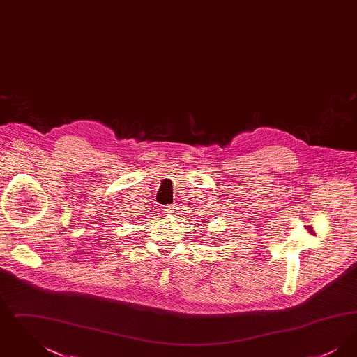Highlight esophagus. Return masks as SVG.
<instances>
[{"mask_svg": "<svg viewBox=\"0 0 357 357\" xmlns=\"http://www.w3.org/2000/svg\"><path fill=\"white\" fill-rule=\"evenodd\" d=\"M175 211H176V208H175V206H174V204H171V206H166V208H165L166 215H174V214H175Z\"/></svg>", "mask_w": 357, "mask_h": 357, "instance_id": "esophagus-1", "label": "esophagus"}]
</instances>
